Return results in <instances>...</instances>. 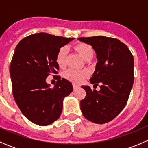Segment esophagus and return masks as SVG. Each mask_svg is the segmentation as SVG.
<instances>
[{
  "label": "esophagus",
  "mask_w": 148,
  "mask_h": 148,
  "mask_svg": "<svg viewBox=\"0 0 148 148\" xmlns=\"http://www.w3.org/2000/svg\"><path fill=\"white\" fill-rule=\"evenodd\" d=\"M79 86H78V85H77V84H73V88H74V90L75 91V90H77V89H79Z\"/></svg>",
  "instance_id": "34e87169"
}]
</instances>
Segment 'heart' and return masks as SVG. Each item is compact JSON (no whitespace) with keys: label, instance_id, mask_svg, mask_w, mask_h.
I'll use <instances>...</instances> for the list:
<instances>
[{"label":"heart","instance_id":"b5f03b06","mask_svg":"<svg viewBox=\"0 0 148 148\" xmlns=\"http://www.w3.org/2000/svg\"><path fill=\"white\" fill-rule=\"evenodd\" d=\"M72 49L86 61L91 60L95 55V51L92 46L86 43L81 42L74 44L72 46ZM67 56L68 53L65 48H61L58 51L56 56V62L60 68L63 69L66 66ZM88 76L89 73L85 70L76 71V70L69 69L64 73V77L66 79L75 84L81 83L84 79L87 78Z\"/></svg>","mask_w":148,"mask_h":148}]
</instances>
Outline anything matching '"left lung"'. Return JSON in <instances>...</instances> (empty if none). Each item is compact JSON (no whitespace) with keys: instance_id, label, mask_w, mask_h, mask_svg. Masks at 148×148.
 <instances>
[{"instance_id":"obj_1","label":"left lung","mask_w":148,"mask_h":148,"mask_svg":"<svg viewBox=\"0 0 148 148\" xmlns=\"http://www.w3.org/2000/svg\"><path fill=\"white\" fill-rule=\"evenodd\" d=\"M78 39L90 44L96 52L98 62L90 82L97 86L100 84L99 91L82 86L86 97L80 108L88 120L106 123L115 118L127 102L134 82L133 56L117 38L97 36Z\"/></svg>"}]
</instances>
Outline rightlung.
I'll use <instances>...</instances> for the list:
<instances>
[{
	"label": "right lung",
	"mask_w": 148,
	"mask_h": 148,
	"mask_svg": "<svg viewBox=\"0 0 148 148\" xmlns=\"http://www.w3.org/2000/svg\"><path fill=\"white\" fill-rule=\"evenodd\" d=\"M74 38L38 33L23 38L15 49L10 65L13 95L23 115L36 125L45 126L59 118L63 99L73 91L71 83L57 77L53 88L46 82L57 74L58 51Z\"/></svg>",
	"instance_id": "1"
}]
</instances>
